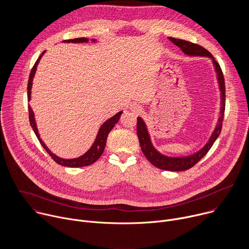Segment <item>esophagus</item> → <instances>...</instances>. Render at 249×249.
<instances>
[{
  "label": "esophagus",
  "mask_w": 249,
  "mask_h": 249,
  "mask_svg": "<svg viewBox=\"0 0 249 249\" xmlns=\"http://www.w3.org/2000/svg\"><path fill=\"white\" fill-rule=\"evenodd\" d=\"M130 109H131L134 113H139V112H141V109H142V108L140 107V105H138V104H132Z\"/></svg>",
  "instance_id": "34e87169"
}]
</instances>
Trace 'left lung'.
Listing matches in <instances>:
<instances>
[{"label": "left lung", "mask_w": 249, "mask_h": 249, "mask_svg": "<svg viewBox=\"0 0 249 249\" xmlns=\"http://www.w3.org/2000/svg\"><path fill=\"white\" fill-rule=\"evenodd\" d=\"M169 40L175 44L176 46H178L185 54L189 56H204V57H209L213 60V63H214L216 73L218 76V82L220 85V89H221V111H220V118H219V123L216 126L214 132H213L210 140L208 141V143L205 145L204 148H202L199 152L196 154L189 156V157H182V158H170L161 155L159 153L153 146L150 135L147 129V126L144 122V120L141 117L137 118V135L138 139L140 142V146L142 149V152L144 153L145 157L148 159V160L154 164L156 167L164 169V170H170V171H182V170H187L194 166L212 148L213 144L215 143V141L219 137L221 131H222V126H223V120H224V113H225V106H226V87H225V79L224 75L222 72V69L219 65V63L215 60V58L213 57V55L204 47L192 43L190 41L182 40V39H177L174 37H168Z\"/></svg>", "instance_id": "1"}]
</instances>
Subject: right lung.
I'll use <instances>...</instances> for the list:
<instances>
[{"instance_id": "obj_1", "label": "right lung", "mask_w": 249, "mask_h": 249, "mask_svg": "<svg viewBox=\"0 0 249 249\" xmlns=\"http://www.w3.org/2000/svg\"><path fill=\"white\" fill-rule=\"evenodd\" d=\"M88 41H89L88 38L80 37V38H75V39L65 40L64 42H75V43H77V42H88ZM92 41H95V40L92 39ZM44 53H45V51L42 52V54L39 56V58L36 60V62H35L34 66L31 69V72H30L29 79H28V84H27V97H28V100H30L31 86H32V80H33V77H34V74H35V71H36V67H37V65L39 63V60H40V58L42 57V55ZM121 114H122V111L118 112L113 117H111L107 121H105L101 125V127H100V129H99V131L97 133V136H96V139L94 141L93 145L91 146V148L85 155H83V156H81L80 158H77V159L65 160V159H61V158L57 157L56 155H54L53 153H51V151L45 146V144L43 143L42 140L40 139V136H39V133H38V130H37V127H36V123H35L33 111H32L30 106H28L29 122H30V125H31L35 135H36V137L38 138L40 144L42 145L44 150L49 154V156L54 160V161H56L60 165H64V166H68V167L87 166V165H89V164L93 163L94 161H96L99 159V157L102 155L103 151H104V148H105V145H106V140H107V136H108L109 132L112 130V128L115 126V124L119 121Z\"/></svg>"}]
</instances>
